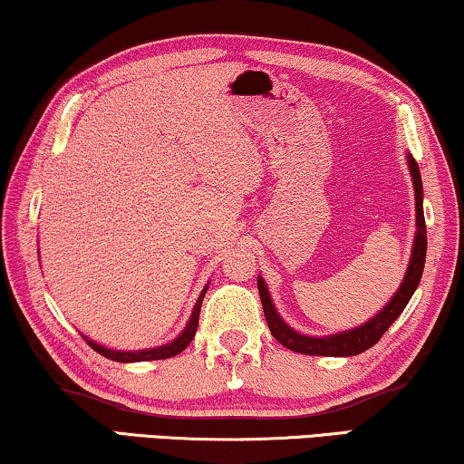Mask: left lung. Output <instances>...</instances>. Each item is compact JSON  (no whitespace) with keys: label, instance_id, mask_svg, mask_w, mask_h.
Masks as SVG:
<instances>
[{"label":"left lung","instance_id":"1","mask_svg":"<svg viewBox=\"0 0 464 464\" xmlns=\"http://www.w3.org/2000/svg\"><path fill=\"white\" fill-rule=\"evenodd\" d=\"M408 167H411V176L414 184V203H416V234L412 243L411 253V264L404 274V280L392 301L382 307V310L358 328H349L345 333L328 334V337H310V334H301L286 324L280 318L276 307L272 304L270 291H267L264 278H257V288L261 305H264V314L270 326V333L278 343L285 345L286 349H293L297 353L305 355H331V358H347V355H358L366 349H371L377 341L385 334L389 326L400 318V314L404 312L408 301L419 286L422 270H425V255H427V227H425V213H422V182H420V171L419 163L408 154Z\"/></svg>","mask_w":464,"mask_h":464}]
</instances>
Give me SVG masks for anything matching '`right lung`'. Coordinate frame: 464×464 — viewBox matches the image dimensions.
<instances>
[{
	"label": "right lung",
	"instance_id": "obj_1",
	"mask_svg": "<svg viewBox=\"0 0 464 464\" xmlns=\"http://www.w3.org/2000/svg\"><path fill=\"white\" fill-rule=\"evenodd\" d=\"M207 285L203 288V293H200V297L197 301V305H194L190 320H188V324L182 333H179V337H176L171 341V343H165L160 347H150V349H138V352H119V349H109L104 345H98L96 341L83 337L87 343L92 345L93 352L102 353L104 358L109 360H115V362H149V360H165V358H173V355L182 353L184 349L190 345V341L194 339V334H197V326H198V314H200V305H203V297L207 293Z\"/></svg>",
	"mask_w": 464,
	"mask_h": 464
}]
</instances>
